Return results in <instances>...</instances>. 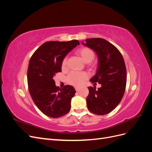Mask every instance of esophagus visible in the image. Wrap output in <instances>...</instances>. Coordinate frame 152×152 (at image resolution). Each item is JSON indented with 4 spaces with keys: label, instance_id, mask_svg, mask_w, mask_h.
Wrapping results in <instances>:
<instances>
[{
    "label": "esophagus",
    "instance_id": "obj_1",
    "mask_svg": "<svg viewBox=\"0 0 152 152\" xmlns=\"http://www.w3.org/2000/svg\"><path fill=\"white\" fill-rule=\"evenodd\" d=\"M80 87H75V89L76 90V91H79V90H80Z\"/></svg>",
    "mask_w": 152,
    "mask_h": 152
}]
</instances>
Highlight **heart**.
Returning a JSON list of instances; mask_svg holds the SVG:
<instances>
[{
	"label": "heart",
	"mask_w": 152,
	"mask_h": 152,
	"mask_svg": "<svg viewBox=\"0 0 152 152\" xmlns=\"http://www.w3.org/2000/svg\"><path fill=\"white\" fill-rule=\"evenodd\" d=\"M76 54L80 57L84 63H90L94 58L95 54L93 50L89 48H82L77 50ZM68 59L65 58L63 59L61 64L63 69H65L67 66ZM87 78V74L84 72H72L69 73L66 80L69 84L74 86H80L83 81Z\"/></svg>",
	"instance_id": "b5f03b06"
}]
</instances>
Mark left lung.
Wrapping results in <instances>:
<instances>
[{
	"mask_svg": "<svg viewBox=\"0 0 152 152\" xmlns=\"http://www.w3.org/2000/svg\"><path fill=\"white\" fill-rule=\"evenodd\" d=\"M85 46L94 50L98 58L96 75L90 81L102 87H89L86 98L87 108L99 115L111 112L120 103L125 93L127 72L122 54L113 44L103 39H86Z\"/></svg>",
	"mask_w": 152,
	"mask_h": 152,
	"instance_id": "1",
	"label": "left lung"
}]
</instances>
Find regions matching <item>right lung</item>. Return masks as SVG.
I'll return each instance as SVG.
<instances>
[{
    "mask_svg": "<svg viewBox=\"0 0 152 152\" xmlns=\"http://www.w3.org/2000/svg\"><path fill=\"white\" fill-rule=\"evenodd\" d=\"M77 45V40L46 42L30 59L27 72L30 94L37 108L49 117H61L70 110L71 99L76 93L74 87L66 85L59 89L55 85L54 77L61 72L64 58Z\"/></svg>",
    "mask_w": 152,
    "mask_h": 152,
    "instance_id": "add662e5",
    "label": "right lung"
}]
</instances>
